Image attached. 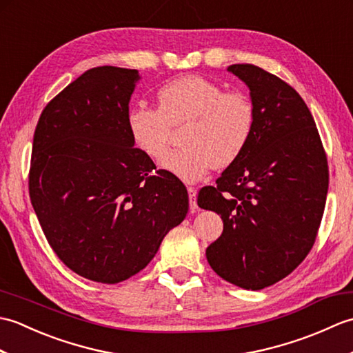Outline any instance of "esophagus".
Returning <instances> with one entry per match:
<instances>
[{
	"label": "esophagus",
	"instance_id": "34e87169",
	"mask_svg": "<svg viewBox=\"0 0 353 353\" xmlns=\"http://www.w3.org/2000/svg\"><path fill=\"white\" fill-rule=\"evenodd\" d=\"M188 196H190V208L192 209V211H196V209L199 208L197 206V191L196 188H188Z\"/></svg>",
	"mask_w": 353,
	"mask_h": 353
}]
</instances>
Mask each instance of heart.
Wrapping results in <instances>:
<instances>
[{
	"mask_svg": "<svg viewBox=\"0 0 353 353\" xmlns=\"http://www.w3.org/2000/svg\"><path fill=\"white\" fill-rule=\"evenodd\" d=\"M185 124L183 148L171 152L162 167L183 182H197L214 168H226L243 154L252 138L254 109L239 92L201 76H185L157 91V109L138 104L127 114L130 138L153 161L167 154L171 127Z\"/></svg>",
	"mask_w": 353,
	"mask_h": 353,
	"instance_id": "heart-1",
	"label": "heart"
}]
</instances>
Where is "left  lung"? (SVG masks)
<instances>
[{
    "label": "left lung",
    "instance_id": "left-lung-1",
    "mask_svg": "<svg viewBox=\"0 0 353 353\" xmlns=\"http://www.w3.org/2000/svg\"><path fill=\"white\" fill-rule=\"evenodd\" d=\"M250 89L252 138L243 154L205 186L197 203L223 220L206 249L214 272L258 291L288 276L312 249L329 185L327 161L302 97L259 66L230 65Z\"/></svg>",
    "mask_w": 353,
    "mask_h": 353
}]
</instances>
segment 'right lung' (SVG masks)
<instances>
[{
	"mask_svg": "<svg viewBox=\"0 0 353 353\" xmlns=\"http://www.w3.org/2000/svg\"><path fill=\"white\" fill-rule=\"evenodd\" d=\"M138 70L97 66L56 95L36 125L30 200L74 273L118 283L147 267L188 212V191L156 171L127 127Z\"/></svg>",
	"mask_w": 353,
	"mask_h": 353,
	"instance_id": "obj_1",
	"label": "right lung"
}]
</instances>
